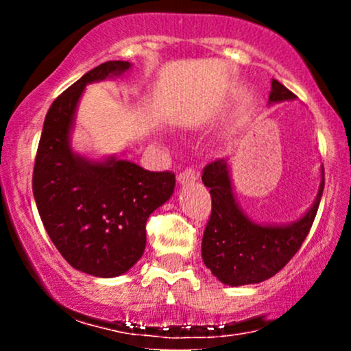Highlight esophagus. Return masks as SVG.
I'll return each instance as SVG.
<instances>
[{
  "instance_id": "esophagus-1",
  "label": "esophagus",
  "mask_w": 351,
  "mask_h": 351,
  "mask_svg": "<svg viewBox=\"0 0 351 351\" xmlns=\"http://www.w3.org/2000/svg\"><path fill=\"white\" fill-rule=\"evenodd\" d=\"M196 180H198V173H196L195 168H184V170L178 175L180 184L191 183V181H196Z\"/></svg>"
}]
</instances>
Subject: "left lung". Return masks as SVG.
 <instances>
[{"label": "left lung", "instance_id": "8db88e82", "mask_svg": "<svg viewBox=\"0 0 351 351\" xmlns=\"http://www.w3.org/2000/svg\"><path fill=\"white\" fill-rule=\"evenodd\" d=\"M295 95L272 79L269 104L293 100ZM203 183L209 188L213 209L201 243V256L213 276L223 284H259L271 279L295 256L317 216L324 193V168L318 195L310 209L291 224H257L241 209L232 193L226 160L206 165Z\"/></svg>", "mask_w": 351, "mask_h": 351}]
</instances>
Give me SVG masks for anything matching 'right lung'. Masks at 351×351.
<instances>
[{"label": "right lung", "mask_w": 351, "mask_h": 351, "mask_svg": "<svg viewBox=\"0 0 351 351\" xmlns=\"http://www.w3.org/2000/svg\"><path fill=\"white\" fill-rule=\"evenodd\" d=\"M127 60H108L84 74L52 102L33 173L39 216L60 256L94 277L122 276L147 245L148 216L167 203L175 173L148 171L128 160H88L71 147L75 110L87 84L122 75Z\"/></svg>", "instance_id": "1"}]
</instances>
